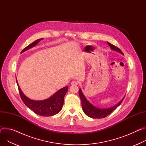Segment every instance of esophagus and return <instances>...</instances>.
<instances>
[{"label": "esophagus", "instance_id": "1", "mask_svg": "<svg viewBox=\"0 0 146 146\" xmlns=\"http://www.w3.org/2000/svg\"><path fill=\"white\" fill-rule=\"evenodd\" d=\"M72 85H78V82L76 81H72L71 82V84Z\"/></svg>", "mask_w": 146, "mask_h": 146}]
</instances>
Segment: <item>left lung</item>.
Wrapping results in <instances>:
<instances>
[{"mask_svg": "<svg viewBox=\"0 0 146 146\" xmlns=\"http://www.w3.org/2000/svg\"><path fill=\"white\" fill-rule=\"evenodd\" d=\"M107 42L111 50L117 51L119 53L123 55V52L119 48H117V47L114 46V45L110 44L109 42ZM79 95L80 96L82 109H83V110L84 111L85 114L86 115H87L88 116L90 117L91 118H94V119L104 118V117H105L109 115L112 111L115 110L116 109V108L118 107L121 104L123 99H124V98H125V97L123 98L122 99V100H121V101L119 102L115 106H112L111 108H109L100 109V108H98L94 106L93 105H92L90 102L88 101V100L85 97V96L84 95V94H82L81 89H80V90H79Z\"/></svg>", "mask_w": 146, "mask_h": 146, "instance_id": "1", "label": "left lung"}]
</instances>
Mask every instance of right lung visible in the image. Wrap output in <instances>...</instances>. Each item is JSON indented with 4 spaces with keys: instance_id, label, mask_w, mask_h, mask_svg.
<instances>
[{
    "instance_id": "obj_1",
    "label": "right lung",
    "mask_w": 146,
    "mask_h": 146,
    "mask_svg": "<svg viewBox=\"0 0 146 146\" xmlns=\"http://www.w3.org/2000/svg\"><path fill=\"white\" fill-rule=\"evenodd\" d=\"M42 39L43 38L38 39L29 44L28 46L22 50L21 53L36 46V44ZM16 82L18 86L19 92L22 100L25 104L32 111H34L35 113L42 116H51L57 114L62 109L64 104V96L68 89V86H65L60 89L52 96L47 99L42 100H35L30 99L24 95L21 91L17 80Z\"/></svg>"
}]
</instances>
